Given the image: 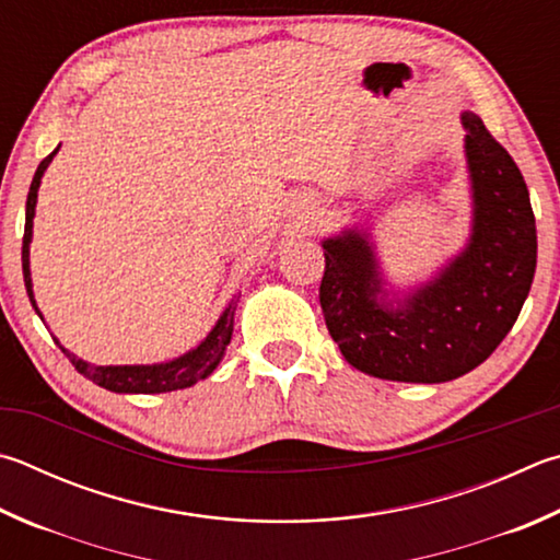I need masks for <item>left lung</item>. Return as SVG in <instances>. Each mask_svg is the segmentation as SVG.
Here are the masks:
<instances>
[{
	"label": "left lung",
	"mask_w": 560,
	"mask_h": 560,
	"mask_svg": "<svg viewBox=\"0 0 560 560\" xmlns=\"http://www.w3.org/2000/svg\"><path fill=\"white\" fill-rule=\"evenodd\" d=\"M475 225L467 249L401 308L358 232L325 240L320 308L352 368L392 382L439 384L482 364L512 330L536 271V218L520 166L475 112H463Z\"/></svg>",
	"instance_id": "8db88e82"
}]
</instances>
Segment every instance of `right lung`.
Here are the masks:
<instances>
[{
    "label": "right lung",
    "mask_w": 560,
    "mask_h": 560,
    "mask_svg": "<svg viewBox=\"0 0 560 560\" xmlns=\"http://www.w3.org/2000/svg\"><path fill=\"white\" fill-rule=\"evenodd\" d=\"M56 151H50V154L38 164L36 174H34V180H32V188H28V198H26V225H24V245H22V267H24V283H26L28 301H32V306L36 308V313H38V306H36L34 291H32V271H28V242H32L38 183H40V176H44L46 166L50 164V159L56 156ZM235 303H230V306L225 308V313L220 315V320H218L215 328L210 330L208 338L202 340L196 350H190V352L183 354V358H178L174 362H166V364H127V368H95V364H88L83 360H78L75 354H70L66 348H60V350H63L66 358L73 362V368L80 374H85L88 380H93L97 386H103V389H109V392H119V394H161V392L186 389V386H192L196 382L206 380L208 374L220 364L222 354H225V348H228L230 338H232Z\"/></svg>",
    "instance_id": "obj_1"
}]
</instances>
